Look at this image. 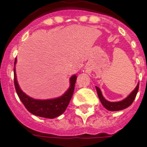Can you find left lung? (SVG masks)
<instances>
[{"instance_id":"8db88e82","label":"left lung","mask_w":147,"mask_h":147,"mask_svg":"<svg viewBox=\"0 0 147 147\" xmlns=\"http://www.w3.org/2000/svg\"><path fill=\"white\" fill-rule=\"evenodd\" d=\"M95 88H96V90H97V94H98L99 100H100L101 104L103 105V106L106 109H108L109 111H119V110H123L124 109H127V107H129L132 104V102L134 101V99L136 98L137 91H138L139 84H137V86L134 89V90L127 98H125L124 99H123L121 101H118V102L108 101L107 99L104 98L102 92H101V90H100L99 87L95 86Z\"/></svg>"}]
</instances>
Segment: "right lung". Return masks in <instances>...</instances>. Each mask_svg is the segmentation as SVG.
<instances>
[{
  "label": "right lung",
  "instance_id": "add662e5",
  "mask_svg": "<svg viewBox=\"0 0 147 147\" xmlns=\"http://www.w3.org/2000/svg\"><path fill=\"white\" fill-rule=\"evenodd\" d=\"M15 60V65L16 63ZM76 76L73 75L70 78V87L61 96L50 99H35L29 97L22 91L16 78V67H14V83L16 90L23 105L32 114L46 118H54L62 114L67 109L70 100L72 97Z\"/></svg>",
  "mask_w": 147,
  "mask_h": 147
}]
</instances>
